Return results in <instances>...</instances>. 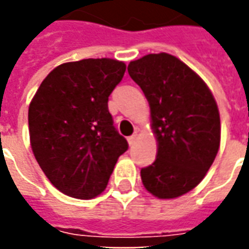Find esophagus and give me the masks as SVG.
Masks as SVG:
<instances>
[{
    "label": "esophagus",
    "instance_id": "obj_1",
    "mask_svg": "<svg viewBox=\"0 0 249 249\" xmlns=\"http://www.w3.org/2000/svg\"><path fill=\"white\" fill-rule=\"evenodd\" d=\"M137 137H139V133H137V132H136V133H133V135L129 136V137H128V142H129V145H130V146H132V145H133V144H135L136 140H137Z\"/></svg>",
    "mask_w": 249,
    "mask_h": 249
}]
</instances>
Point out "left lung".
<instances>
[{
  "label": "left lung",
  "mask_w": 249,
  "mask_h": 249,
  "mask_svg": "<svg viewBox=\"0 0 249 249\" xmlns=\"http://www.w3.org/2000/svg\"><path fill=\"white\" fill-rule=\"evenodd\" d=\"M149 103L155 162L141 169L148 192L175 198L196 187L220 146V114L207 84L178 57L146 54L128 65Z\"/></svg>",
  "instance_id": "obj_1"
}]
</instances>
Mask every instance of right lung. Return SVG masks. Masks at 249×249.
<instances>
[{
    "mask_svg": "<svg viewBox=\"0 0 249 249\" xmlns=\"http://www.w3.org/2000/svg\"><path fill=\"white\" fill-rule=\"evenodd\" d=\"M126 66L112 58L61 64L45 77L29 105L32 151L60 192L96 197L128 142L114 128L108 97Z\"/></svg>",
    "mask_w": 249,
    "mask_h": 249,
    "instance_id": "obj_1",
    "label": "right lung"
}]
</instances>
